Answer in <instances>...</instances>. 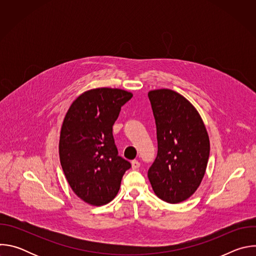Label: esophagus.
Returning a JSON list of instances; mask_svg holds the SVG:
<instances>
[{
  "mask_svg": "<svg viewBox=\"0 0 256 256\" xmlns=\"http://www.w3.org/2000/svg\"><path fill=\"white\" fill-rule=\"evenodd\" d=\"M140 162H138V160L132 161V169H138V168H140Z\"/></svg>",
  "mask_w": 256,
  "mask_h": 256,
  "instance_id": "34e87169",
  "label": "esophagus"
}]
</instances>
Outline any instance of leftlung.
Returning a JSON list of instances; mask_svg holds the SVG:
<instances>
[{
	"label": "left lung",
	"mask_w": 256,
	"mask_h": 256,
	"mask_svg": "<svg viewBox=\"0 0 256 256\" xmlns=\"http://www.w3.org/2000/svg\"><path fill=\"white\" fill-rule=\"evenodd\" d=\"M157 128V158L148 171L155 194L169 204L190 198L204 176L210 138L196 108L170 89L148 93Z\"/></svg>",
	"instance_id": "1"
}]
</instances>
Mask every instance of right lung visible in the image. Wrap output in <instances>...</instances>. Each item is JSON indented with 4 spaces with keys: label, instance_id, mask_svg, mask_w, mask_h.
I'll use <instances>...</instances> for the list:
<instances>
[{
    "label": "right lung",
    "instance_id": "add662e5",
    "mask_svg": "<svg viewBox=\"0 0 256 256\" xmlns=\"http://www.w3.org/2000/svg\"><path fill=\"white\" fill-rule=\"evenodd\" d=\"M132 97L118 88L82 93L68 107L58 144L60 161L72 190L91 206L110 202L130 163L118 155L112 126L122 106Z\"/></svg>",
    "mask_w": 256,
    "mask_h": 256
}]
</instances>
